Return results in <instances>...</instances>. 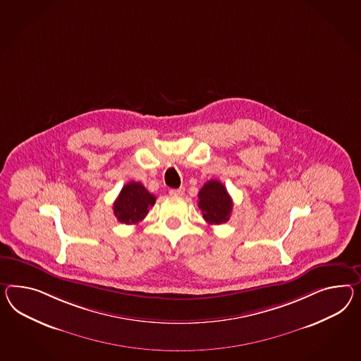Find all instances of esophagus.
Returning a JSON list of instances; mask_svg holds the SVG:
<instances>
[{"label": "esophagus", "instance_id": "1", "mask_svg": "<svg viewBox=\"0 0 361 361\" xmlns=\"http://www.w3.org/2000/svg\"><path fill=\"white\" fill-rule=\"evenodd\" d=\"M169 194L171 195V196H182V195L185 194V188H183V187L171 188V190L169 191Z\"/></svg>", "mask_w": 361, "mask_h": 361}]
</instances>
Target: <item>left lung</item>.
<instances>
[{"mask_svg": "<svg viewBox=\"0 0 361 361\" xmlns=\"http://www.w3.org/2000/svg\"><path fill=\"white\" fill-rule=\"evenodd\" d=\"M199 208L203 219L209 225H220L228 221L233 209L231 195L221 182L212 179L199 191Z\"/></svg>", "mask_w": 361, "mask_h": 361, "instance_id": "obj_1", "label": "left lung"}]
</instances>
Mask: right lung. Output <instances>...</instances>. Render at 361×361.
Masks as SVG:
<instances>
[{"label":"right lung","mask_w":361,"mask_h":361,"mask_svg":"<svg viewBox=\"0 0 361 361\" xmlns=\"http://www.w3.org/2000/svg\"><path fill=\"white\" fill-rule=\"evenodd\" d=\"M156 203V196L139 182H130L121 188L114 203V214L118 221L132 225L139 224Z\"/></svg>","instance_id":"obj_1"}]
</instances>
